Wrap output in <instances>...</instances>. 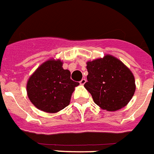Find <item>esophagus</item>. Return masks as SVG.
<instances>
[{
  "label": "esophagus",
  "mask_w": 154,
  "mask_h": 154,
  "mask_svg": "<svg viewBox=\"0 0 154 154\" xmlns=\"http://www.w3.org/2000/svg\"><path fill=\"white\" fill-rule=\"evenodd\" d=\"M85 82H86V80H85V78H83V79L81 80V82H80V84L83 85H84V84H85Z\"/></svg>",
  "instance_id": "obj_1"
}]
</instances>
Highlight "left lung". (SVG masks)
<instances>
[{
    "label": "left lung",
    "instance_id": "obj_1",
    "mask_svg": "<svg viewBox=\"0 0 154 154\" xmlns=\"http://www.w3.org/2000/svg\"><path fill=\"white\" fill-rule=\"evenodd\" d=\"M84 86L94 102L103 110L116 111L129 103L136 90L134 76L119 59L111 55L86 63Z\"/></svg>",
    "mask_w": 154,
    "mask_h": 154
}]
</instances>
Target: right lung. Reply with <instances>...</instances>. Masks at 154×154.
I'll use <instances>...</instances> for the list:
<instances>
[{
    "label": "right lung",
    "instance_id": "right-lung-1",
    "mask_svg": "<svg viewBox=\"0 0 154 154\" xmlns=\"http://www.w3.org/2000/svg\"><path fill=\"white\" fill-rule=\"evenodd\" d=\"M63 62L51 59L41 64L28 80L26 92L35 107L48 113H56L69 105L78 82L71 80L70 71Z\"/></svg>",
    "mask_w": 154,
    "mask_h": 154
}]
</instances>
